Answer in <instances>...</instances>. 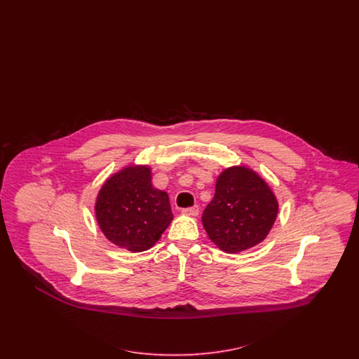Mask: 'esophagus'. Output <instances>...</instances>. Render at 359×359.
Wrapping results in <instances>:
<instances>
[{"mask_svg": "<svg viewBox=\"0 0 359 359\" xmlns=\"http://www.w3.org/2000/svg\"><path fill=\"white\" fill-rule=\"evenodd\" d=\"M182 213L185 215V216H192V217H196L197 215H198V207L195 205V207L192 208H185L182 210Z\"/></svg>", "mask_w": 359, "mask_h": 359, "instance_id": "34e87169", "label": "esophagus"}]
</instances>
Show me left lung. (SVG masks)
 Returning <instances> with one entry per match:
<instances>
[{"label":"left lung","instance_id":"8db88e82","mask_svg":"<svg viewBox=\"0 0 359 359\" xmlns=\"http://www.w3.org/2000/svg\"><path fill=\"white\" fill-rule=\"evenodd\" d=\"M278 200L259 175L243 165L222 171L203 225L215 245L229 254L261 243L278 216Z\"/></svg>","mask_w":359,"mask_h":359}]
</instances>
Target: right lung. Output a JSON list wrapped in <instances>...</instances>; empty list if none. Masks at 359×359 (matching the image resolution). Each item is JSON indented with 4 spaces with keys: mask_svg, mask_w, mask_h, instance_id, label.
<instances>
[{
    "mask_svg": "<svg viewBox=\"0 0 359 359\" xmlns=\"http://www.w3.org/2000/svg\"><path fill=\"white\" fill-rule=\"evenodd\" d=\"M95 210L105 237L133 252L152 248L174 218L167 192L152 187L149 165H129L111 175Z\"/></svg>",
    "mask_w": 359,
    "mask_h": 359,
    "instance_id": "1",
    "label": "right lung"
}]
</instances>
